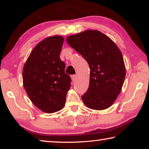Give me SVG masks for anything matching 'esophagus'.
<instances>
[{
  "instance_id": "esophagus-1",
  "label": "esophagus",
  "mask_w": 149,
  "mask_h": 149,
  "mask_svg": "<svg viewBox=\"0 0 149 149\" xmlns=\"http://www.w3.org/2000/svg\"><path fill=\"white\" fill-rule=\"evenodd\" d=\"M71 78H72L73 81H74L76 80L77 75H71Z\"/></svg>"
}]
</instances>
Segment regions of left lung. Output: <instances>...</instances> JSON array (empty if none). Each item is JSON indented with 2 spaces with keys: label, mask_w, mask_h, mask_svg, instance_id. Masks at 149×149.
<instances>
[{
  "label": "left lung",
  "mask_w": 149,
  "mask_h": 149,
  "mask_svg": "<svg viewBox=\"0 0 149 149\" xmlns=\"http://www.w3.org/2000/svg\"><path fill=\"white\" fill-rule=\"evenodd\" d=\"M66 41L82 55L91 70L88 88L81 96L84 104L94 110L109 107L120 94L125 79L121 51L111 39L96 30L68 36Z\"/></svg>",
  "instance_id": "8db88e82"
}]
</instances>
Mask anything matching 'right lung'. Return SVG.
<instances>
[{"mask_svg":"<svg viewBox=\"0 0 149 149\" xmlns=\"http://www.w3.org/2000/svg\"><path fill=\"white\" fill-rule=\"evenodd\" d=\"M64 43L61 36L47 37L32 49L24 65L23 83L30 100L42 111H58L65 105L71 78L60 58Z\"/></svg>","mask_w":149,"mask_h":149,"instance_id":"right-lung-1","label":"right lung"}]
</instances>
